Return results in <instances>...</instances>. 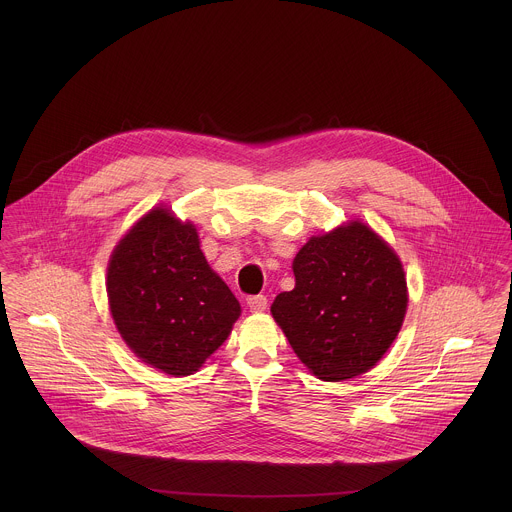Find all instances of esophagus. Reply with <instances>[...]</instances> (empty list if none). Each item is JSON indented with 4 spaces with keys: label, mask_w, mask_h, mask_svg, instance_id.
<instances>
[{
    "label": "esophagus",
    "mask_w": 512,
    "mask_h": 512,
    "mask_svg": "<svg viewBox=\"0 0 512 512\" xmlns=\"http://www.w3.org/2000/svg\"><path fill=\"white\" fill-rule=\"evenodd\" d=\"M246 303H248V307H250L252 313H262V311H266V307H268L266 295H250V297L246 299Z\"/></svg>",
    "instance_id": "obj_1"
}]
</instances>
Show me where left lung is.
I'll list each match as a JSON object with an SVG mask.
<instances>
[{"label":"left lung","instance_id":"obj_1","mask_svg":"<svg viewBox=\"0 0 512 512\" xmlns=\"http://www.w3.org/2000/svg\"><path fill=\"white\" fill-rule=\"evenodd\" d=\"M292 268L295 288L270 311L299 361L327 382L370 370L394 343L408 307L396 252L353 220L311 236Z\"/></svg>","mask_w":512,"mask_h":512}]
</instances>
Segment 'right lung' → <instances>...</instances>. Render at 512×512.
I'll use <instances>...</instances> for the list:
<instances>
[{"label":"right lung","mask_w":512,"mask_h":512,"mask_svg":"<svg viewBox=\"0 0 512 512\" xmlns=\"http://www.w3.org/2000/svg\"><path fill=\"white\" fill-rule=\"evenodd\" d=\"M108 303L126 345L173 376L197 372L219 349L240 303L211 270L191 222L155 207L110 256Z\"/></svg>","instance_id":"add662e5"}]
</instances>
